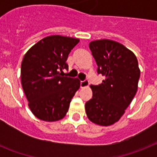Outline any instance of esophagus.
Here are the masks:
<instances>
[{
    "label": "esophagus",
    "instance_id": "obj_1",
    "mask_svg": "<svg viewBox=\"0 0 157 157\" xmlns=\"http://www.w3.org/2000/svg\"><path fill=\"white\" fill-rule=\"evenodd\" d=\"M90 85V82L89 81L86 80V81H81V88H85V87H87Z\"/></svg>",
    "mask_w": 157,
    "mask_h": 157
}]
</instances>
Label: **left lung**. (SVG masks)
<instances>
[{
  "instance_id": "left-lung-1",
  "label": "left lung",
  "mask_w": 157,
  "mask_h": 157,
  "mask_svg": "<svg viewBox=\"0 0 157 157\" xmlns=\"http://www.w3.org/2000/svg\"><path fill=\"white\" fill-rule=\"evenodd\" d=\"M89 46L98 73L105 79L98 86H90L93 97L86 102V112L91 122L108 126L121 119L136 94L140 69L135 54L121 43L102 39Z\"/></svg>"
}]
</instances>
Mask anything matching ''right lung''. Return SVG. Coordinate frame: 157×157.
I'll use <instances>...</instances> for the list:
<instances>
[{"instance_id":"1","label":"right lung","mask_w":157,"mask_h":157,"mask_svg":"<svg viewBox=\"0 0 157 157\" xmlns=\"http://www.w3.org/2000/svg\"><path fill=\"white\" fill-rule=\"evenodd\" d=\"M78 38L49 36L27 51L21 64V84L31 112L38 119L53 122L63 119L81 86L78 78L62 76L66 61Z\"/></svg>"}]
</instances>
